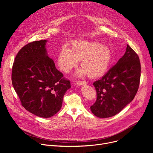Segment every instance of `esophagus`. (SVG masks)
<instances>
[{
  "instance_id": "esophagus-1",
  "label": "esophagus",
  "mask_w": 153,
  "mask_h": 153,
  "mask_svg": "<svg viewBox=\"0 0 153 153\" xmlns=\"http://www.w3.org/2000/svg\"><path fill=\"white\" fill-rule=\"evenodd\" d=\"M86 84V81H81V80H79L77 82V85L81 86V85H84Z\"/></svg>"
}]
</instances>
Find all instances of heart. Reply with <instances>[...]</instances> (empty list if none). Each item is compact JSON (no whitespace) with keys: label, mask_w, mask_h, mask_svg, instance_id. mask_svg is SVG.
<instances>
[{"label":"heart","mask_w":153,"mask_h":153,"mask_svg":"<svg viewBox=\"0 0 153 153\" xmlns=\"http://www.w3.org/2000/svg\"><path fill=\"white\" fill-rule=\"evenodd\" d=\"M111 57V50L106 46L95 42L76 40L71 43L70 49L66 46L61 48L57 65L62 71L68 73L80 61L82 68L77 71L76 76L87 74L90 77H97L106 72Z\"/></svg>","instance_id":"obj_1"}]
</instances>
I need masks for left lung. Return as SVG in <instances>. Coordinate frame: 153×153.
Masks as SVG:
<instances>
[{"mask_svg":"<svg viewBox=\"0 0 153 153\" xmlns=\"http://www.w3.org/2000/svg\"><path fill=\"white\" fill-rule=\"evenodd\" d=\"M141 67L136 53L128 45L124 55L99 80L93 83L97 99L91 112L100 118L115 116L134 98L139 86Z\"/></svg>","mask_w":153,"mask_h":153,"instance_id":"8db88e82","label":"left lung"}]
</instances>
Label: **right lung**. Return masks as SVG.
Returning a JSON list of instances; mask_svg holds the SVG:
<instances>
[{"label": "right lung", "mask_w": 153, "mask_h": 153, "mask_svg": "<svg viewBox=\"0 0 153 153\" xmlns=\"http://www.w3.org/2000/svg\"><path fill=\"white\" fill-rule=\"evenodd\" d=\"M47 40L28 43L17 54L11 80L21 104L40 117L55 115L62 105L63 96L71 88L70 81L56 69L47 54Z\"/></svg>", "instance_id": "add662e5"}]
</instances>
